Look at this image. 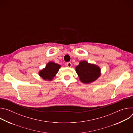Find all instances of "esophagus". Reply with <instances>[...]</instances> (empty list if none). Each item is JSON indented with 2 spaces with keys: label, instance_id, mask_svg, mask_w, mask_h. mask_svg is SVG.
Instances as JSON below:
<instances>
[{
  "label": "esophagus",
  "instance_id": "esophagus-1",
  "mask_svg": "<svg viewBox=\"0 0 133 133\" xmlns=\"http://www.w3.org/2000/svg\"><path fill=\"white\" fill-rule=\"evenodd\" d=\"M67 66L68 67H71V63L70 62H68L67 63Z\"/></svg>",
  "mask_w": 133,
  "mask_h": 133
}]
</instances>
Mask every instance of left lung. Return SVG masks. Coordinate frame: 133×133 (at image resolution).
I'll use <instances>...</instances> for the list:
<instances>
[{
	"mask_svg": "<svg viewBox=\"0 0 133 133\" xmlns=\"http://www.w3.org/2000/svg\"><path fill=\"white\" fill-rule=\"evenodd\" d=\"M76 72L81 82L84 84H89L97 80L101 75L99 66L88 63L85 61H81L76 67Z\"/></svg>",
	"mask_w": 133,
	"mask_h": 133,
	"instance_id": "left-lung-1",
	"label": "left lung"
}]
</instances>
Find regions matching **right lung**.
<instances>
[{
  "label": "right lung",
  "mask_w": 133,
  "mask_h": 133,
  "mask_svg": "<svg viewBox=\"0 0 133 133\" xmlns=\"http://www.w3.org/2000/svg\"><path fill=\"white\" fill-rule=\"evenodd\" d=\"M61 66L53 62H49L46 67L38 72L39 76L45 81H51L59 71Z\"/></svg>",
  "instance_id": "add662e5"
}]
</instances>
